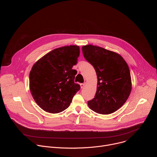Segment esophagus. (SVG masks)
<instances>
[{
	"mask_svg": "<svg viewBox=\"0 0 157 157\" xmlns=\"http://www.w3.org/2000/svg\"><path fill=\"white\" fill-rule=\"evenodd\" d=\"M85 85H86V83H81V84H80L81 88H83V87L85 86Z\"/></svg>",
	"mask_w": 157,
	"mask_h": 157,
	"instance_id": "34e87169",
	"label": "esophagus"
}]
</instances>
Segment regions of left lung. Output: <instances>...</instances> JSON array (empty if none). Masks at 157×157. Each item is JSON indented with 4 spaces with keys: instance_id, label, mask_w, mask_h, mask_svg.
Wrapping results in <instances>:
<instances>
[{
    "instance_id": "left-lung-1",
    "label": "left lung",
    "mask_w": 157,
    "mask_h": 157,
    "mask_svg": "<svg viewBox=\"0 0 157 157\" xmlns=\"http://www.w3.org/2000/svg\"><path fill=\"white\" fill-rule=\"evenodd\" d=\"M84 58L91 63L98 77L94 98L87 102L89 109L101 114H109L121 108L132 89L128 66L119 54L88 44L82 47Z\"/></svg>"
}]
</instances>
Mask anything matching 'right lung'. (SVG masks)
Instances as JSON below:
<instances>
[{
  "instance_id": "obj_1",
  "label": "right lung",
  "mask_w": 157,
  "mask_h": 157,
  "mask_svg": "<svg viewBox=\"0 0 157 157\" xmlns=\"http://www.w3.org/2000/svg\"><path fill=\"white\" fill-rule=\"evenodd\" d=\"M79 47L56 48L38 60L29 75L30 90L36 104L44 111L59 113L68 108L80 89L75 82Z\"/></svg>"
}]
</instances>
